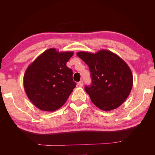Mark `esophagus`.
Masks as SVG:
<instances>
[{
    "instance_id": "34e87169",
    "label": "esophagus",
    "mask_w": 155,
    "mask_h": 155,
    "mask_svg": "<svg viewBox=\"0 0 155 155\" xmlns=\"http://www.w3.org/2000/svg\"><path fill=\"white\" fill-rule=\"evenodd\" d=\"M78 85L79 86V87H83V81L81 80V81H80L79 82H78Z\"/></svg>"
}]
</instances>
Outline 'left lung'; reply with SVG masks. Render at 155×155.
Returning a JSON list of instances; mask_svg holds the SVG:
<instances>
[{"label":"left lung","mask_w":155,"mask_h":155,"mask_svg":"<svg viewBox=\"0 0 155 155\" xmlns=\"http://www.w3.org/2000/svg\"><path fill=\"white\" fill-rule=\"evenodd\" d=\"M77 55L89 67L91 85L85 91L92 103L103 110L120 107L127 98L133 78L127 63L118 55L106 50L96 54L79 51Z\"/></svg>","instance_id":"left-lung-1"}]
</instances>
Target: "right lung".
Segmentation results:
<instances>
[{"label":"right lung","mask_w":155,"mask_h":155,"mask_svg":"<svg viewBox=\"0 0 155 155\" xmlns=\"http://www.w3.org/2000/svg\"><path fill=\"white\" fill-rule=\"evenodd\" d=\"M72 51L59 52L55 48L45 51L26 69L25 92L31 103L45 111H54L67 101L76 83L67 63Z\"/></svg>","instance_id":"add662e5"}]
</instances>
